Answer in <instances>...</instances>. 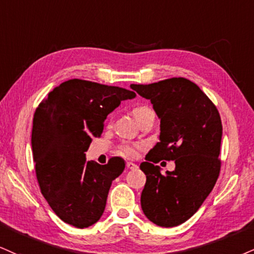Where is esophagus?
<instances>
[{"mask_svg": "<svg viewBox=\"0 0 254 254\" xmlns=\"http://www.w3.org/2000/svg\"><path fill=\"white\" fill-rule=\"evenodd\" d=\"M126 166H127L128 170H135V168H137V165L134 164V162H130V161H128Z\"/></svg>", "mask_w": 254, "mask_h": 254, "instance_id": "1", "label": "esophagus"}]
</instances>
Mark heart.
Wrapping results in <instances>:
<instances>
[{
  "label": "heart",
  "mask_w": 254,
  "mask_h": 254,
  "mask_svg": "<svg viewBox=\"0 0 254 254\" xmlns=\"http://www.w3.org/2000/svg\"><path fill=\"white\" fill-rule=\"evenodd\" d=\"M152 112V109L146 105H137L132 109L133 117L136 119L137 122L141 121L146 115H148ZM137 149H139V145H135V143H122L118 147L117 152L118 154L124 156H135L137 154Z\"/></svg>",
  "instance_id": "b5f03b06"
}]
</instances>
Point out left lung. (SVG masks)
<instances>
[{
  "instance_id": "obj_1",
  "label": "left lung",
  "mask_w": 254,
  "mask_h": 254,
  "mask_svg": "<svg viewBox=\"0 0 254 254\" xmlns=\"http://www.w3.org/2000/svg\"><path fill=\"white\" fill-rule=\"evenodd\" d=\"M130 87L151 100L160 118V141L140 165L146 174L142 211L158 226H178L198 211L218 180L220 114L208 96L184 77ZM160 160H174L176 170L162 175L155 166Z\"/></svg>"
}]
</instances>
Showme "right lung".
Masks as SVG:
<instances>
[{
    "label": "right lung",
    "instance_id": "right-lung-1",
    "mask_svg": "<svg viewBox=\"0 0 254 254\" xmlns=\"http://www.w3.org/2000/svg\"><path fill=\"white\" fill-rule=\"evenodd\" d=\"M136 94L121 87L71 79L43 99L34 113L31 147L41 193L55 214L77 228L101 218L112 181L125 170L121 158L106 165L86 161L93 137L122 100Z\"/></svg>",
    "mask_w": 254,
    "mask_h": 254
}]
</instances>
